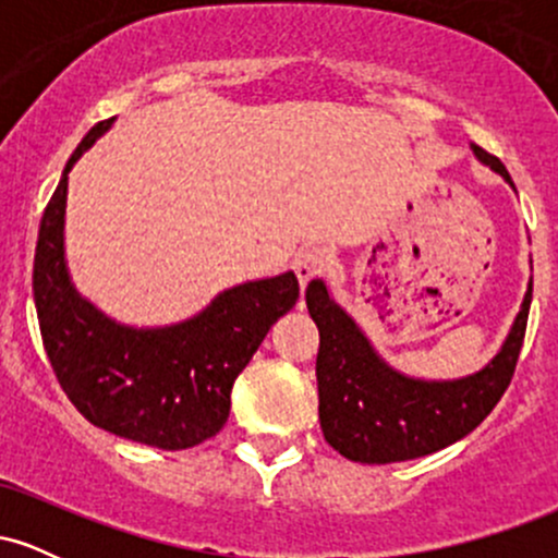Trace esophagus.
<instances>
[{"label":"esophagus","mask_w":558,"mask_h":558,"mask_svg":"<svg viewBox=\"0 0 558 558\" xmlns=\"http://www.w3.org/2000/svg\"><path fill=\"white\" fill-rule=\"evenodd\" d=\"M325 270V252L319 246H306L293 257V272H296L301 288H306L315 275Z\"/></svg>","instance_id":"34e87169"}]
</instances>
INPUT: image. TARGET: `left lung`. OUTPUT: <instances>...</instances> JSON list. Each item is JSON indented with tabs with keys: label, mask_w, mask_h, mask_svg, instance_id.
Segmentation results:
<instances>
[{
	"label": "left lung",
	"mask_w": 558,
	"mask_h": 558,
	"mask_svg": "<svg viewBox=\"0 0 558 558\" xmlns=\"http://www.w3.org/2000/svg\"><path fill=\"white\" fill-rule=\"evenodd\" d=\"M470 149L514 189L501 159L477 144H470ZM530 301L533 280L509 336L483 369L453 380H425L390 367L354 317L330 296L325 280H310L306 306L319 330L317 390L325 440L341 457L362 464L407 462L462 440L488 417L509 388L527 328Z\"/></svg>",
	"instance_id": "obj_1"
}]
</instances>
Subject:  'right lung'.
<instances>
[{"label":"right lung","instance_id":"obj_1","mask_svg":"<svg viewBox=\"0 0 558 558\" xmlns=\"http://www.w3.org/2000/svg\"><path fill=\"white\" fill-rule=\"evenodd\" d=\"M112 123L101 120L83 136L44 209L34 257L38 328L57 380L92 425L181 451L222 430L235 377L272 323L293 310L299 280L291 270L246 280L217 293L194 317L162 328L123 325L96 310L68 270V175Z\"/></svg>","mask_w":558,"mask_h":558}]
</instances>
